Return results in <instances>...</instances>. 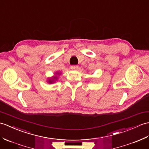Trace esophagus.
Returning a JSON list of instances; mask_svg holds the SVG:
<instances>
[{"label":"esophagus","mask_w":149,"mask_h":149,"mask_svg":"<svg viewBox=\"0 0 149 149\" xmlns=\"http://www.w3.org/2000/svg\"><path fill=\"white\" fill-rule=\"evenodd\" d=\"M70 68L72 69V70H77V69L79 68V67L77 66V65H72V66L70 67Z\"/></svg>","instance_id":"obj_1"}]
</instances>
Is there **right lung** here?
<instances>
[{
	"label": "right lung",
	"mask_w": 149,
	"mask_h": 149,
	"mask_svg": "<svg viewBox=\"0 0 149 149\" xmlns=\"http://www.w3.org/2000/svg\"><path fill=\"white\" fill-rule=\"evenodd\" d=\"M61 75V72H56L54 74V76H52L51 77H49L47 79V83H49V84H53V83L56 82L58 81V76Z\"/></svg>",
	"instance_id": "add662e5"
}]
</instances>
